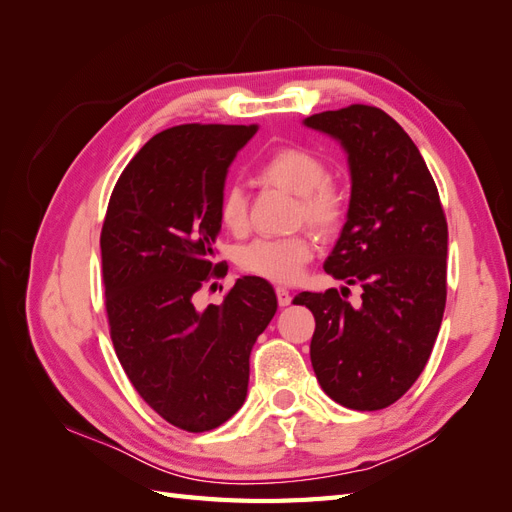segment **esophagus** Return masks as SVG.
I'll return each instance as SVG.
<instances>
[{
  "label": "esophagus",
  "instance_id": "esophagus-1",
  "mask_svg": "<svg viewBox=\"0 0 512 512\" xmlns=\"http://www.w3.org/2000/svg\"><path fill=\"white\" fill-rule=\"evenodd\" d=\"M275 294H277V303H280L282 307L290 305V301H292L290 290H286V288H282V286H277V288H275Z\"/></svg>",
  "mask_w": 512,
  "mask_h": 512
}]
</instances>
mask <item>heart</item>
Segmentation results:
<instances>
[{"mask_svg":"<svg viewBox=\"0 0 512 512\" xmlns=\"http://www.w3.org/2000/svg\"><path fill=\"white\" fill-rule=\"evenodd\" d=\"M262 181L299 196V220L322 235H331L344 222L346 200L329 181L331 170L320 156L305 147H280L260 164ZM220 222L230 232L247 226V198L239 185L224 190L218 205ZM312 258V243L303 235L286 239H258L239 252V267L269 282L290 284L299 280L305 262Z\"/></svg>","mask_w":512,"mask_h":512,"instance_id":"obj_1","label":"heart"}]
</instances>
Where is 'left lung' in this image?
<instances>
[{
    "mask_svg": "<svg viewBox=\"0 0 512 512\" xmlns=\"http://www.w3.org/2000/svg\"><path fill=\"white\" fill-rule=\"evenodd\" d=\"M344 147L350 205L324 271L359 284L361 305L337 288L301 292L316 318V378L337 404L382 410L425 369L446 305L448 228L421 151L376 106L352 104L303 119Z\"/></svg>",
    "mask_w": 512,
    "mask_h": 512,
    "instance_id": "obj_1",
    "label": "left lung"
}]
</instances>
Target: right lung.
Returning <instances> with one entry per match:
<instances>
[{
    "instance_id": "1",
    "label": "right lung",
    "mask_w": 512,
    "mask_h": 512,
    "mask_svg": "<svg viewBox=\"0 0 512 512\" xmlns=\"http://www.w3.org/2000/svg\"><path fill=\"white\" fill-rule=\"evenodd\" d=\"M258 126L185 123L136 153L108 200L100 235L117 359L164 421L200 433L245 401L250 354L277 312L273 286L243 275L222 305L194 294L213 265L228 166Z\"/></svg>"
}]
</instances>
